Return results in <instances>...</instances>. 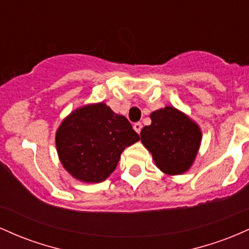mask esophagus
<instances>
[{
    "mask_svg": "<svg viewBox=\"0 0 249 249\" xmlns=\"http://www.w3.org/2000/svg\"><path fill=\"white\" fill-rule=\"evenodd\" d=\"M142 125L141 124V123H136V124L133 125V128H134V131H136L137 133H141V131H142Z\"/></svg>",
    "mask_w": 249,
    "mask_h": 249,
    "instance_id": "esophagus-1",
    "label": "esophagus"
}]
</instances>
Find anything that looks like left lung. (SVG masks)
Segmentation results:
<instances>
[{
    "mask_svg": "<svg viewBox=\"0 0 249 249\" xmlns=\"http://www.w3.org/2000/svg\"><path fill=\"white\" fill-rule=\"evenodd\" d=\"M152 123L141 131L142 145L156 166L167 176H179L192 167L201 144V128L174 107L153 111Z\"/></svg>",
    "mask_w": 249,
    "mask_h": 249,
    "instance_id": "8db88e82",
    "label": "left lung"
}]
</instances>
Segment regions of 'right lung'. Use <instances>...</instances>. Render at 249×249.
I'll return each mask as SVG.
<instances>
[{"label": "right lung", "instance_id": "add662e5", "mask_svg": "<svg viewBox=\"0 0 249 249\" xmlns=\"http://www.w3.org/2000/svg\"><path fill=\"white\" fill-rule=\"evenodd\" d=\"M138 141L130 122L103 102L75 108L63 119L55 137L63 167L88 184L108 178L123 151Z\"/></svg>", "mask_w": 249, "mask_h": 249}]
</instances>
